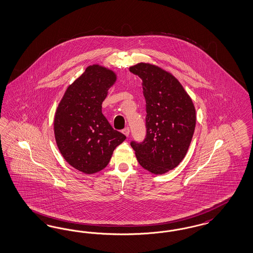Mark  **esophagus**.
I'll return each instance as SVG.
<instances>
[{
	"label": "esophagus",
	"instance_id": "1",
	"mask_svg": "<svg viewBox=\"0 0 253 253\" xmlns=\"http://www.w3.org/2000/svg\"><path fill=\"white\" fill-rule=\"evenodd\" d=\"M122 132H123V133L128 137V136H129V134H130V129H129L128 127H126L125 129H123V130H122Z\"/></svg>",
	"mask_w": 253,
	"mask_h": 253
}]
</instances>
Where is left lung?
Wrapping results in <instances>:
<instances>
[{
  "instance_id": "left-lung-1",
  "label": "left lung",
  "mask_w": 253,
  "mask_h": 253,
  "mask_svg": "<svg viewBox=\"0 0 253 253\" xmlns=\"http://www.w3.org/2000/svg\"><path fill=\"white\" fill-rule=\"evenodd\" d=\"M130 71L142 79L147 110L146 138L131 142V148L143 169L165 174L182 162L190 146L196 126L192 99L172 73L154 64L141 62Z\"/></svg>"
}]
</instances>
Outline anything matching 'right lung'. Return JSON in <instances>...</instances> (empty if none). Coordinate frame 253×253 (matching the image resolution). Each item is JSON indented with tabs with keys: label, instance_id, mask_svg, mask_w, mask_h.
Segmentation results:
<instances>
[{
	"label": "right lung",
	"instance_id": "obj_1",
	"mask_svg": "<svg viewBox=\"0 0 253 253\" xmlns=\"http://www.w3.org/2000/svg\"><path fill=\"white\" fill-rule=\"evenodd\" d=\"M117 73L99 64L88 66L68 86L54 115L53 131L64 159L85 174L101 171L126 136L112 128L101 103Z\"/></svg>",
	"mask_w": 253,
	"mask_h": 253
}]
</instances>
